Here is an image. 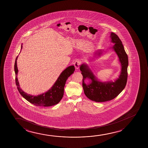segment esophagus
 Masks as SVG:
<instances>
[{"instance_id":"esophagus-1","label":"esophagus","mask_w":148,"mask_h":148,"mask_svg":"<svg viewBox=\"0 0 148 148\" xmlns=\"http://www.w3.org/2000/svg\"><path fill=\"white\" fill-rule=\"evenodd\" d=\"M80 65V62L79 61H76L74 62V65L75 66V68L76 69H78L79 68Z\"/></svg>"}]
</instances>
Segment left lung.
Returning a JSON list of instances; mask_svg holds the SVG:
<instances>
[{"label": "left lung", "instance_id": "1", "mask_svg": "<svg viewBox=\"0 0 148 148\" xmlns=\"http://www.w3.org/2000/svg\"><path fill=\"white\" fill-rule=\"evenodd\" d=\"M110 37L112 42L115 43L112 49L118 55L121 65V71L118 79L114 82H101L97 80L86 64H83L80 67L83 76L82 86L84 92L89 99L96 102L109 101L115 98L124 89L127 80V55L119 37L115 33L111 32ZM101 53V51H97L95 53L100 56ZM86 78L91 80V82L88 85H86L84 82Z\"/></svg>", "mask_w": 148, "mask_h": 148}]
</instances>
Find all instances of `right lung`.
<instances>
[{"mask_svg": "<svg viewBox=\"0 0 148 148\" xmlns=\"http://www.w3.org/2000/svg\"><path fill=\"white\" fill-rule=\"evenodd\" d=\"M22 49V45L21 46V49ZM18 57H16L14 63V72L16 74L15 80L17 88L23 97L30 103L37 106L49 107L59 103L64 95V86L66 84V82L67 81L68 78L70 75H72L75 71L74 66H69L64 70L59 76L55 84L48 91L45 93L41 94L40 95L34 96L25 92L24 91H23L20 88L17 78L18 69L17 68L16 60Z\"/></svg>", "mask_w": 148, "mask_h": 148, "instance_id": "right-lung-1", "label": "right lung"}]
</instances>
